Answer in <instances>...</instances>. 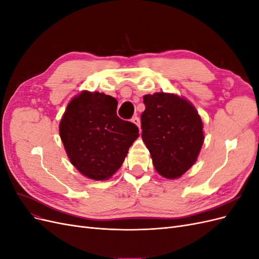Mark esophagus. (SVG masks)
<instances>
[{
    "label": "esophagus",
    "mask_w": 259,
    "mask_h": 259,
    "mask_svg": "<svg viewBox=\"0 0 259 259\" xmlns=\"http://www.w3.org/2000/svg\"><path fill=\"white\" fill-rule=\"evenodd\" d=\"M132 122L134 123L135 125H137L138 127H140V120H139V117H138V116H134V117H133V119H132Z\"/></svg>",
    "instance_id": "1"
}]
</instances>
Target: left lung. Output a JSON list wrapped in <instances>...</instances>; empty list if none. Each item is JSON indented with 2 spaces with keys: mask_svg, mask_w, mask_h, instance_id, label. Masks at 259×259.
Listing matches in <instances>:
<instances>
[{
  "mask_svg": "<svg viewBox=\"0 0 259 259\" xmlns=\"http://www.w3.org/2000/svg\"><path fill=\"white\" fill-rule=\"evenodd\" d=\"M143 142L155 170L167 179L182 177L197 162L204 131L198 110L189 100L171 93L144 96Z\"/></svg>",
  "mask_w": 259,
  "mask_h": 259,
  "instance_id": "1",
  "label": "left lung"
}]
</instances>
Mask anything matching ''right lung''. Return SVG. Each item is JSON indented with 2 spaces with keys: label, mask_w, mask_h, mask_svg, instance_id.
Masks as SVG:
<instances>
[{
  "label": "right lung",
  "mask_w": 259,
  "mask_h": 259,
  "mask_svg": "<svg viewBox=\"0 0 259 259\" xmlns=\"http://www.w3.org/2000/svg\"><path fill=\"white\" fill-rule=\"evenodd\" d=\"M117 101L99 92L82 91L67 105L59 135L72 165L93 180H107L119 169L139 137L134 123L116 115Z\"/></svg>",
  "instance_id": "obj_1"
}]
</instances>
